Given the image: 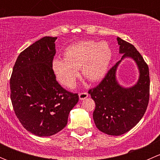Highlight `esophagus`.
<instances>
[{"instance_id": "34e87169", "label": "esophagus", "mask_w": 160, "mask_h": 160, "mask_svg": "<svg viewBox=\"0 0 160 160\" xmlns=\"http://www.w3.org/2000/svg\"><path fill=\"white\" fill-rule=\"evenodd\" d=\"M88 97V93L87 92H81V93H79V98L80 100H84L85 98H87Z\"/></svg>"}]
</instances>
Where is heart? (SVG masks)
Returning a JSON list of instances; mask_svg holds the SVG:
<instances>
[{
  "label": "heart",
  "instance_id": "heart-1",
  "mask_svg": "<svg viewBox=\"0 0 160 160\" xmlns=\"http://www.w3.org/2000/svg\"><path fill=\"white\" fill-rule=\"evenodd\" d=\"M112 56V49L106 42L83 41L68 46L64 51L63 59H53L52 70L61 84L72 88L80 68L89 81L101 80L108 71Z\"/></svg>",
  "mask_w": 160,
  "mask_h": 160
}]
</instances>
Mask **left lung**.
Here are the masks:
<instances>
[{
	"label": "left lung",
	"instance_id": "obj_1",
	"mask_svg": "<svg viewBox=\"0 0 160 160\" xmlns=\"http://www.w3.org/2000/svg\"><path fill=\"white\" fill-rule=\"evenodd\" d=\"M122 53L121 60L116 62L101 83L89 90L88 93L95 102L93 118L101 132L111 135L126 133L138 123L144 115L149 100V71L147 63L133 45L117 38ZM126 57L133 58L140 70V78L129 88L120 86L116 80V70L120 61Z\"/></svg>",
	"mask_w": 160,
	"mask_h": 160
}]
</instances>
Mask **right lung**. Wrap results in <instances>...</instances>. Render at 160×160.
Wrapping results in <instances>:
<instances>
[{
  "label": "right lung",
  "mask_w": 160,
  "mask_h": 160,
  "mask_svg": "<svg viewBox=\"0 0 160 160\" xmlns=\"http://www.w3.org/2000/svg\"><path fill=\"white\" fill-rule=\"evenodd\" d=\"M56 37L46 36L19 54L10 79L11 100L24 128L37 136H50L66 127L79 101L56 81L52 70Z\"/></svg>",
  "instance_id": "right-lung-1"
}]
</instances>
